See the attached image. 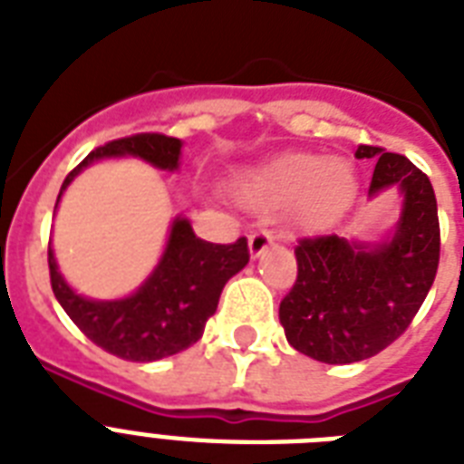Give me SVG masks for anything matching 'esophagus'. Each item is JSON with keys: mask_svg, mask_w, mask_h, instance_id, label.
Returning a JSON list of instances; mask_svg holds the SVG:
<instances>
[{"mask_svg": "<svg viewBox=\"0 0 464 464\" xmlns=\"http://www.w3.org/2000/svg\"><path fill=\"white\" fill-rule=\"evenodd\" d=\"M272 243H275V233L269 231V228H257V231L250 236V240H247L250 255H253V257H260V255L272 246Z\"/></svg>", "mask_w": 464, "mask_h": 464, "instance_id": "34e87169", "label": "esophagus"}]
</instances>
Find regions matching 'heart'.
Instances as JSON below:
<instances>
[{"mask_svg": "<svg viewBox=\"0 0 464 464\" xmlns=\"http://www.w3.org/2000/svg\"><path fill=\"white\" fill-rule=\"evenodd\" d=\"M356 189L353 168L337 156L284 154L240 180V197L253 209L294 202V221L305 231L327 228L342 217Z\"/></svg>", "mask_w": 464, "mask_h": 464, "instance_id": "1", "label": "heart"}]
</instances>
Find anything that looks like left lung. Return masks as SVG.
I'll return each mask as SVG.
<instances>
[{"label": "left lung", "instance_id": "obj_1", "mask_svg": "<svg viewBox=\"0 0 464 464\" xmlns=\"http://www.w3.org/2000/svg\"><path fill=\"white\" fill-rule=\"evenodd\" d=\"M373 159L368 197L402 189V217L392 240L363 246L339 236L298 238V275L282 298L279 320L296 352L323 363H353L390 346L424 304L440 260L439 207L429 175L407 156L359 144Z\"/></svg>", "mask_w": 464, "mask_h": 464}]
</instances>
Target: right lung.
Segmentation results:
<instances>
[{
	"mask_svg": "<svg viewBox=\"0 0 464 464\" xmlns=\"http://www.w3.org/2000/svg\"><path fill=\"white\" fill-rule=\"evenodd\" d=\"M182 141L159 132H141L108 141L91 151L64 178L60 197L82 168L105 156H140L151 166L175 170ZM57 197V202H60ZM250 260L247 240L207 243L197 238L188 218H175L166 253L140 291L122 301H89L69 289L57 272L53 247H47L50 284L74 324L112 356L125 361H159L188 349L202 337L204 324L217 313L226 282Z\"/></svg>",
	"mask_w": 464,
	"mask_h": 464,
	"instance_id": "right-lung-1",
	"label": "right lung"
}]
</instances>
